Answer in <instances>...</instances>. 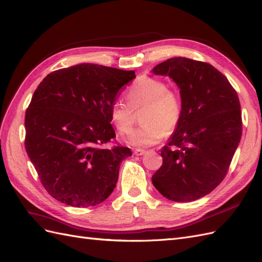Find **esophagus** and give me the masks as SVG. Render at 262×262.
<instances>
[{
	"instance_id": "esophagus-1",
	"label": "esophagus",
	"mask_w": 262,
	"mask_h": 262,
	"mask_svg": "<svg viewBox=\"0 0 262 262\" xmlns=\"http://www.w3.org/2000/svg\"><path fill=\"white\" fill-rule=\"evenodd\" d=\"M145 152L146 151L143 150V149H135V150H134V155H136V156H143Z\"/></svg>"
}]
</instances>
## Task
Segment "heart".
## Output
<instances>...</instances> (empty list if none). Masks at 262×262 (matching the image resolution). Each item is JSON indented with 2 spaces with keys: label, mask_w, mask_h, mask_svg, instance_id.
<instances>
[{
  "label": "heart",
  "mask_w": 262,
  "mask_h": 262,
  "mask_svg": "<svg viewBox=\"0 0 262 262\" xmlns=\"http://www.w3.org/2000/svg\"><path fill=\"white\" fill-rule=\"evenodd\" d=\"M127 103L116 100L110 108V119L117 132L125 136L130 133L135 123L134 111L141 112V125L134 130L128 143L136 147H149L158 144L172 133L182 116L180 95L160 79L141 77L127 89Z\"/></svg>",
  "instance_id": "heart-1"
}]
</instances>
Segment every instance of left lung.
Wrapping results in <instances>:
<instances>
[{
    "label": "left lung",
    "instance_id": "1",
    "mask_svg": "<svg viewBox=\"0 0 262 262\" xmlns=\"http://www.w3.org/2000/svg\"><path fill=\"white\" fill-rule=\"evenodd\" d=\"M180 89L182 116L161 149L162 166L151 178L164 198L191 202L211 193L225 178L242 138L237 92L210 63L176 57L157 64Z\"/></svg>",
    "mask_w": 262,
    "mask_h": 262
}]
</instances>
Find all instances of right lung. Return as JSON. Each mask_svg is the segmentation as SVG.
Instances as JSON below:
<instances>
[{
    "label": "right lung",
    "mask_w": 262,
    "mask_h": 262,
    "mask_svg": "<svg viewBox=\"0 0 262 262\" xmlns=\"http://www.w3.org/2000/svg\"><path fill=\"white\" fill-rule=\"evenodd\" d=\"M135 71L80 63L49 73L25 114V148L50 195L67 205L94 206L118 180L128 147L104 145L115 138L110 108Z\"/></svg>",
    "instance_id": "1"
}]
</instances>
